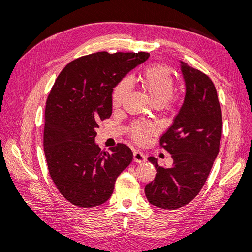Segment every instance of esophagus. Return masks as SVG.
Listing matches in <instances>:
<instances>
[{
  "label": "esophagus",
  "instance_id": "esophagus-1",
  "mask_svg": "<svg viewBox=\"0 0 252 252\" xmlns=\"http://www.w3.org/2000/svg\"><path fill=\"white\" fill-rule=\"evenodd\" d=\"M133 159L136 163H144L146 162V157L144 156V154L140 150H134L133 151Z\"/></svg>",
  "mask_w": 252,
  "mask_h": 252
}]
</instances>
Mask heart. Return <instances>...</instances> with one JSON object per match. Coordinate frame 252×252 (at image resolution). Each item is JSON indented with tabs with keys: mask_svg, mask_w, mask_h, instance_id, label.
Segmentation results:
<instances>
[{
	"mask_svg": "<svg viewBox=\"0 0 252 252\" xmlns=\"http://www.w3.org/2000/svg\"><path fill=\"white\" fill-rule=\"evenodd\" d=\"M142 83L147 94L156 104L162 105L170 101L174 89V79L169 68L162 65H154L147 67L142 75ZM130 84L128 80L122 81L114 89L112 102L113 105L119 106L124 102L128 94ZM152 131V125L147 122L135 123L131 129L134 138L143 142L148 133Z\"/></svg>",
	"mask_w": 252,
	"mask_h": 252,
	"instance_id": "obj_1",
	"label": "heart"
}]
</instances>
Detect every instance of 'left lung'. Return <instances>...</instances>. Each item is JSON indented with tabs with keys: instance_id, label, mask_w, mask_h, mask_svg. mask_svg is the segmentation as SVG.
<instances>
[{
	"instance_id": "1",
	"label": "left lung",
	"mask_w": 252,
	"mask_h": 252,
	"mask_svg": "<svg viewBox=\"0 0 252 252\" xmlns=\"http://www.w3.org/2000/svg\"><path fill=\"white\" fill-rule=\"evenodd\" d=\"M185 82V96L172 125L161 138L170 152L171 167H161L158 158L155 181L145 186L150 204L163 209H177L191 202L201 191L219 154L222 136V110L212 81L180 60Z\"/></svg>"
}]
</instances>
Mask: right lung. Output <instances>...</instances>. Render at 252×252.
Wrapping results in <instances>:
<instances>
[{
    "instance_id": "right-lung-1",
    "label": "right lung",
    "mask_w": 252,
    "mask_h": 252,
    "mask_svg": "<svg viewBox=\"0 0 252 252\" xmlns=\"http://www.w3.org/2000/svg\"><path fill=\"white\" fill-rule=\"evenodd\" d=\"M148 52L102 51L81 57L59 74L46 102L44 151L50 177L66 200L79 207L107 202L120 173L132 161L125 144L102 151L98 122L112 112V93Z\"/></svg>"
}]
</instances>
